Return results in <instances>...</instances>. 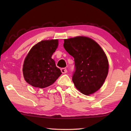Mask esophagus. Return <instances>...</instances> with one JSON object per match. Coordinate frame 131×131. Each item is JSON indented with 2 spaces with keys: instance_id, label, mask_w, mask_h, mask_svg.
<instances>
[{
  "instance_id": "1",
  "label": "esophagus",
  "mask_w": 131,
  "mask_h": 131,
  "mask_svg": "<svg viewBox=\"0 0 131 131\" xmlns=\"http://www.w3.org/2000/svg\"><path fill=\"white\" fill-rule=\"evenodd\" d=\"M61 72H62V73H67V72H68L67 69L65 68H61Z\"/></svg>"
}]
</instances>
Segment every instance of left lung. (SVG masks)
<instances>
[{"mask_svg": "<svg viewBox=\"0 0 131 131\" xmlns=\"http://www.w3.org/2000/svg\"><path fill=\"white\" fill-rule=\"evenodd\" d=\"M63 47L74 58L72 81L84 95H90L100 88L108 74L107 57L96 42L87 37L64 40Z\"/></svg>", "mask_w": 131, "mask_h": 131, "instance_id": "8db88e82", "label": "left lung"}]
</instances>
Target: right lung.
<instances>
[{"mask_svg": "<svg viewBox=\"0 0 131 131\" xmlns=\"http://www.w3.org/2000/svg\"><path fill=\"white\" fill-rule=\"evenodd\" d=\"M58 45V40H43L31 48L23 65L24 77L28 84L44 88L51 85L61 76V70L51 58Z\"/></svg>", "mask_w": 131, "mask_h": 131, "instance_id": "1", "label": "right lung"}]
</instances>
